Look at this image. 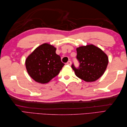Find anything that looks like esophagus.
<instances>
[{"label": "esophagus", "instance_id": "obj_1", "mask_svg": "<svg viewBox=\"0 0 127 127\" xmlns=\"http://www.w3.org/2000/svg\"><path fill=\"white\" fill-rule=\"evenodd\" d=\"M66 64H68V65H70L71 64V61H69L68 62H67Z\"/></svg>", "mask_w": 127, "mask_h": 127}]
</instances>
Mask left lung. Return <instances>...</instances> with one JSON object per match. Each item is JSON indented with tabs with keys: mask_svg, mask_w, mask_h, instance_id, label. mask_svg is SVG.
<instances>
[{
	"mask_svg": "<svg viewBox=\"0 0 127 127\" xmlns=\"http://www.w3.org/2000/svg\"><path fill=\"white\" fill-rule=\"evenodd\" d=\"M76 51L79 67L75 68L74 64L71 65L76 76L86 82H93L99 79L108 64L109 59L106 53L92 44L78 47Z\"/></svg>",
	"mask_w": 127,
	"mask_h": 127,
	"instance_id": "1",
	"label": "left lung"
}]
</instances>
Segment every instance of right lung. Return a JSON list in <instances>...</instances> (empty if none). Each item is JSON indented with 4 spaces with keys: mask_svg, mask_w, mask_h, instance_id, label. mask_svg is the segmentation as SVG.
<instances>
[{
    "mask_svg": "<svg viewBox=\"0 0 127 127\" xmlns=\"http://www.w3.org/2000/svg\"><path fill=\"white\" fill-rule=\"evenodd\" d=\"M56 51L53 46L45 43L35 48L27 58V70L35 81L44 84L59 73L64 64Z\"/></svg>",
    "mask_w": 127,
    "mask_h": 127,
    "instance_id": "obj_1",
    "label": "right lung"
}]
</instances>
